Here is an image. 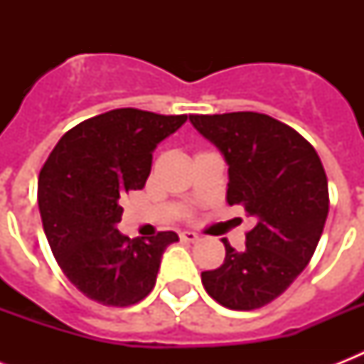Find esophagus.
I'll return each mask as SVG.
<instances>
[{"mask_svg":"<svg viewBox=\"0 0 364 364\" xmlns=\"http://www.w3.org/2000/svg\"><path fill=\"white\" fill-rule=\"evenodd\" d=\"M179 238H181L183 242L194 243V242H198L200 236L196 232H194V230H183V232H179Z\"/></svg>","mask_w":364,"mask_h":364,"instance_id":"esophagus-1","label":"esophagus"}]
</instances>
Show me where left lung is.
Segmentation results:
<instances>
[{"mask_svg": "<svg viewBox=\"0 0 364 364\" xmlns=\"http://www.w3.org/2000/svg\"><path fill=\"white\" fill-rule=\"evenodd\" d=\"M200 136L228 166V204L255 217L242 251L223 240L227 257L202 272L211 299L255 310L277 299L310 262L328 215V183L316 149L268 115L240 111L191 115Z\"/></svg>", "mask_w": 364, "mask_h": 364, "instance_id": "obj_1", "label": "left lung"}]
</instances>
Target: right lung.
I'll use <instances>...</instances> for the list:
<instances>
[{
    "label": "right lung",
    "mask_w": 364,
    "mask_h": 364,
    "mask_svg": "<svg viewBox=\"0 0 364 364\" xmlns=\"http://www.w3.org/2000/svg\"><path fill=\"white\" fill-rule=\"evenodd\" d=\"M187 115L126 107L65 132L39 173V211L54 257L68 279L104 306H132L156 283L160 259L176 232L130 240L117 230L122 200L145 187L153 151Z\"/></svg>",
    "instance_id": "obj_1"
}]
</instances>
